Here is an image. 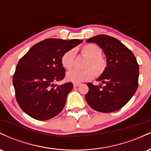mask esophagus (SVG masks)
I'll use <instances>...</instances> for the list:
<instances>
[{"label":"esophagus","mask_w":151,"mask_h":151,"mask_svg":"<svg viewBox=\"0 0 151 151\" xmlns=\"http://www.w3.org/2000/svg\"><path fill=\"white\" fill-rule=\"evenodd\" d=\"M79 85H80V84H79V83H74L73 84L74 87H77V86H79Z\"/></svg>","instance_id":"obj_1"}]
</instances>
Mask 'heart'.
Here are the masks:
<instances>
[{"mask_svg": "<svg viewBox=\"0 0 151 151\" xmlns=\"http://www.w3.org/2000/svg\"><path fill=\"white\" fill-rule=\"evenodd\" d=\"M83 56L87 58L84 64L86 69L83 70H74L67 73L66 78L74 83H80L93 79L95 75L100 76L105 72L107 62L101 56L102 50L100 47L94 44H86L81 49ZM76 52L74 49L66 51L61 58V64L64 68L70 70L74 65ZM96 71L95 73L94 70Z\"/></svg>", "mask_w": 151, "mask_h": 151, "instance_id": "heart-1", "label": "heart"}]
</instances>
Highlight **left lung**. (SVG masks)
Wrapping results in <instances>:
<instances>
[{"label": "left lung", "mask_w": 151, "mask_h": 151, "mask_svg": "<svg viewBox=\"0 0 151 151\" xmlns=\"http://www.w3.org/2000/svg\"><path fill=\"white\" fill-rule=\"evenodd\" d=\"M86 42L96 43L104 50L107 67L97 79L104 86L88 83L86 101L97 111L111 113L119 110L129 102L138 88L139 67L136 57L119 40L111 36L99 35Z\"/></svg>", "instance_id": "left-lung-1"}]
</instances>
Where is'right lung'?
Returning <instances> with one entry per match:
<instances>
[{
	"instance_id": "right-lung-1",
	"label": "right lung",
	"mask_w": 151,
	"mask_h": 151,
	"mask_svg": "<svg viewBox=\"0 0 151 151\" xmlns=\"http://www.w3.org/2000/svg\"><path fill=\"white\" fill-rule=\"evenodd\" d=\"M49 38L33 45L19 60L13 77L17 102L30 117L45 121L56 116L65 106L72 82L54 84L65 77L61 58L82 42Z\"/></svg>"
}]
</instances>
